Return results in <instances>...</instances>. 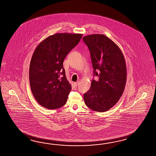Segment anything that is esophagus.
<instances>
[{
  "mask_svg": "<svg viewBox=\"0 0 156 156\" xmlns=\"http://www.w3.org/2000/svg\"><path fill=\"white\" fill-rule=\"evenodd\" d=\"M74 84H75V86L77 87V86L78 85V84H79V82H78V81H77V82H75V83H74Z\"/></svg>",
  "mask_w": 156,
  "mask_h": 156,
  "instance_id": "obj_1",
  "label": "esophagus"
}]
</instances>
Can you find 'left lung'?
Instances as JSON below:
<instances>
[{"instance_id": "left-lung-1", "label": "left lung", "mask_w": 156, "mask_h": 156, "mask_svg": "<svg viewBox=\"0 0 156 156\" xmlns=\"http://www.w3.org/2000/svg\"><path fill=\"white\" fill-rule=\"evenodd\" d=\"M83 40L90 51L94 75L89 90L84 94L88 108L97 112H105L112 108L124 92L127 68L120 48L104 34L85 36Z\"/></svg>"}]
</instances>
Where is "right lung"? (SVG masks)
Instances as JSON below:
<instances>
[{"label":"right lung","mask_w":156,"mask_h":156,"mask_svg":"<svg viewBox=\"0 0 156 156\" xmlns=\"http://www.w3.org/2000/svg\"><path fill=\"white\" fill-rule=\"evenodd\" d=\"M82 34L56 33L37 46L29 66L33 95L41 106L56 109L64 106L71 90L63 68L69 52L80 42Z\"/></svg>","instance_id":"1"}]
</instances>
